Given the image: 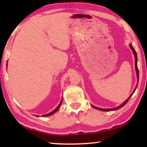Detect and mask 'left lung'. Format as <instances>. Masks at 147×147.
<instances>
[{"instance_id": "obj_1", "label": "left lung", "mask_w": 147, "mask_h": 147, "mask_svg": "<svg viewBox=\"0 0 147 147\" xmlns=\"http://www.w3.org/2000/svg\"><path fill=\"white\" fill-rule=\"evenodd\" d=\"M130 48H131V49L132 50V51H133V53H134V57H135V68H136V74H137V79H138H138H139V73H138V66H137V55H136V51H135V49H134V47H132V46L131 45H130ZM136 89V88H135V90H134V92H132V93L131 94V95L130 96V97L128 98V99L126 100V101L124 102L123 104H121V105L119 106H118V107L114 108H110V109H102V108L96 107V106H93V107H94V108H96V109L102 110V111H112V110H116L119 109V108L123 107V106H124V105H125V104H126V103H127L128 101V100H129L130 98H131V96H132V94H133L134 92H135Z\"/></svg>"}]
</instances>
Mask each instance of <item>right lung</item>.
Wrapping results in <instances>:
<instances>
[{"instance_id": "right-lung-1", "label": "right lung", "mask_w": 147, "mask_h": 147, "mask_svg": "<svg viewBox=\"0 0 147 147\" xmlns=\"http://www.w3.org/2000/svg\"><path fill=\"white\" fill-rule=\"evenodd\" d=\"M61 103H62V100H61V102H60V104H59V106H57V108H55V110H54L53 112H50V113H49V114H45V115H44V116H50V115H51V114H54V113H55V112H57V110H58V109H59V107H60V106H61Z\"/></svg>"}]
</instances>
